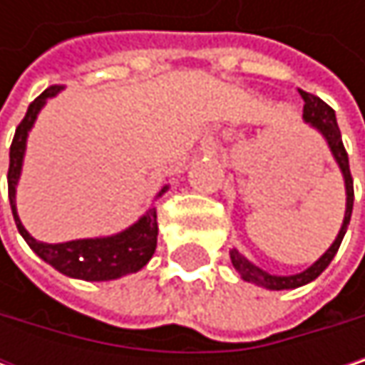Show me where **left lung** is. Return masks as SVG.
Returning a JSON list of instances; mask_svg holds the SVG:
<instances>
[{"instance_id":"8db88e82","label":"left lung","mask_w":365,"mask_h":365,"mask_svg":"<svg viewBox=\"0 0 365 365\" xmlns=\"http://www.w3.org/2000/svg\"><path fill=\"white\" fill-rule=\"evenodd\" d=\"M300 97L304 99V120L315 126L328 141L329 150L342 171V178H344V187H346V211H344V222H342V228L336 237V241L331 243L326 254L322 255L311 268H307L304 272H298V274H289V277H277V274H268L264 272L262 268L254 266L252 262H247L243 255L239 254L237 250L230 252V259H232V266L237 268V272L250 281V283H255V285H262L266 289H294V287H300V285H307L311 283L313 279H317L326 268L328 264L334 259V255L338 252L340 243H342V237L346 232V226L351 222V211H353V178H351V169H349V156H346V150L342 145V137H340V128H338V122H336V113L329 108L326 101H322L319 97L307 93V91H300Z\"/></svg>"}]
</instances>
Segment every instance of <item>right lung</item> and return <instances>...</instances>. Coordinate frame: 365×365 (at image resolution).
I'll list each match as a JSON object with an SVG mask.
<instances>
[{
	"label": "right lung",
	"instance_id": "obj_1",
	"mask_svg": "<svg viewBox=\"0 0 365 365\" xmlns=\"http://www.w3.org/2000/svg\"><path fill=\"white\" fill-rule=\"evenodd\" d=\"M63 86L54 84L46 88L36 101H31L29 110L21 124L16 126L12 145H10V167H8V196H10V207L12 215L16 222L19 232L27 241V245L36 252L43 262L54 266L58 272L73 277V279H84V281H110L118 279L128 272L141 270L156 250V239H158V220H156V207L150 209L137 224L126 228L124 232L108 237V239H80V241H69V243H56L48 245L36 241L25 226L21 224L16 215V183L21 178V167H23V156H25V143H27V133L31 130L37 118V111L43 108L48 97H54ZM167 187L160 190V194ZM158 194V196H160Z\"/></svg>",
	"mask_w": 365,
	"mask_h": 365
}]
</instances>
